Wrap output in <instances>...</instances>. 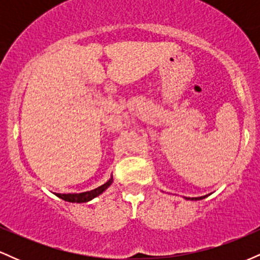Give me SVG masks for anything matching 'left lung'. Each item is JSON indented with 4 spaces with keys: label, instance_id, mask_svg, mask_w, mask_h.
<instances>
[{
    "label": "left lung",
    "instance_id": "1",
    "mask_svg": "<svg viewBox=\"0 0 260 260\" xmlns=\"http://www.w3.org/2000/svg\"><path fill=\"white\" fill-rule=\"evenodd\" d=\"M203 198H205V196L204 197H198V198H192V201H201V199H203ZM187 199H189V198H187Z\"/></svg>",
    "mask_w": 260,
    "mask_h": 260
}]
</instances>
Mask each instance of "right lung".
<instances>
[{
	"label": "right lung",
	"mask_w": 260,
	"mask_h": 260,
	"mask_svg": "<svg viewBox=\"0 0 260 260\" xmlns=\"http://www.w3.org/2000/svg\"><path fill=\"white\" fill-rule=\"evenodd\" d=\"M112 176L111 178H110L109 181L106 182V183H104L103 186L95 188V189L92 190H88V192H83V193H68V194H61V193H56V196L58 197V198L63 199L66 202H71V203H85V202H89L91 201V199H94L95 197L100 196L101 193L104 192V190L106 189L107 187L111 186L112 183Z\"/></svg>",
	"instance_id": "right-lung-1"
}]
</instances>
